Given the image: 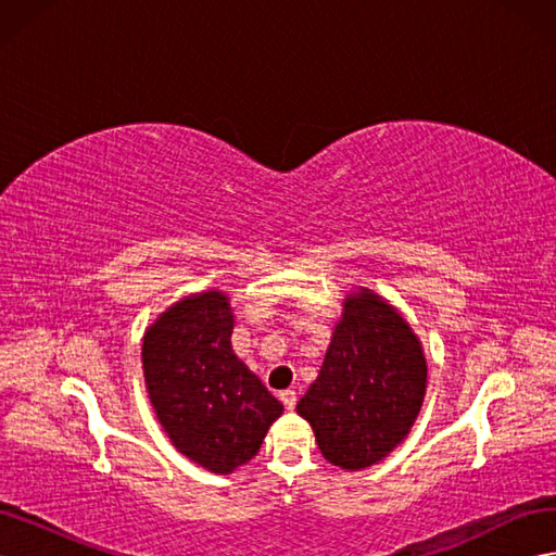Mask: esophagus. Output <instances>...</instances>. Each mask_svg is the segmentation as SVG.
<instances>
[{
	"instance_id": "obj_1",
	"label": "esophagus",
	"mask_w": 556,
	"mask_h": 556,
	"mask_svg": "<svg viewBox=\"0 0 556 556\" xmlns=\"http://www.w3.org/2000/svg\"><path fill=\"white\" fill-rule=\"evenodd\" d=\"M278 396H280V401L285 403V408H288V410H292L296 406V392L294 390H285Z\"/></svg>"
}]
</instances>
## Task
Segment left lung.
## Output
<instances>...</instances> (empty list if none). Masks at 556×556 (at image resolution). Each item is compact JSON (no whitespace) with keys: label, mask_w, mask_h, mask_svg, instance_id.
Segmentation results:
<instances>
[{"label":"left lung","mask_w":556,"mask_h":556,"mask_svg":"<svg viewBox=\"0 0 556 556\" xmlns=\"http://www.w3.org/2000/svg\"><path fill=\"white\" fill-rule=\"evenodd\" d=\"M425 390L427 359L415 331L382 296L359 288L343 301L323 368L296 413L329 464L362 470L406 439Z\"/></svg>","instance_id":"8db88e82"}]
</instances>
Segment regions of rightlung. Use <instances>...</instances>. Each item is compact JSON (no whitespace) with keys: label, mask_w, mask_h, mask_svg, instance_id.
Segmentation results:
<instances>
[{"label":"right lung","mask_w":556,"mask_h":556,"mask_svg":"<svg viewBox=\"0 0 556 556\" xmlns=\"http://www.w3.org/2000/svg\"><path fill=\"white\" fill-rule=\"evenodd\" d=\"M227 294L208 290L166 308L143 336L150 403L185 457L227 476L260 452L282 403L233 355Z\"/></svg>","instance_id":"add662e5"}]
</instances>
